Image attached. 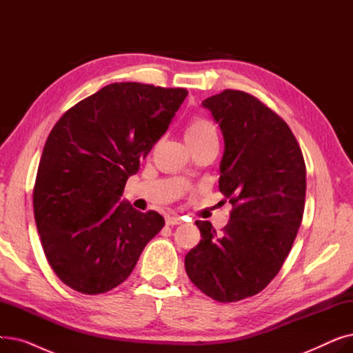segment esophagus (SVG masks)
I'll return each mask as SVG.
<instances>
[{"label":"esophagus","instance_id":"34e87169","mask_svg":"<svg viewBox=\"0 0 353 353\" xmlns=\"http://www.w3.org/2000/svg\"><path fill=\"white\" fill-rule=\"evenodd\" d=\"M181 217L180 216H169L165 219V225L167 226H174V225H180L181 223Z\"/></svg>","mask_w":353,"mask_h":353}]
</instances>
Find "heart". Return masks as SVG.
<instances>
[{
  "label": "heart",
  "mask_w": 353,
  "mask_h": 353,
  "mask_svg": "<svg viewBox=\"0 0 353 353\" xmlns=\"http://www.w3.org/2000/svg\"><path fill=\"white\" fill-rule=\"evenodd\" d=\"M184 137L189 145H194L209 139H216V127L206 117L194 116L184 128Z\"/></svg>",
  "instance_id": "b5f03b06"
}]
</instances>
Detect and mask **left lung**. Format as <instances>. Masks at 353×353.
I'll return each instance as SVG.
<instances>
[{
    "label": "left lung",
    "instance_id": "obj_1",
    "mask_svg": "<svg viewBox=\"0 0 353 353\" xmlns=\"http://www.w3.org/2000/svg\"><path fill=\"white\" fill-rule=\"evenodd\" d=\"M203 107L223 133L219 190L233 209L223 236L196 221L201 240L184 266L196 288L229 303L262 292L279 273L302 223L306 165L286 121L249 92L225 90Z\"/></svg>",
    "mask_w": 353,
    "mask_h": 353
}]
</instances>
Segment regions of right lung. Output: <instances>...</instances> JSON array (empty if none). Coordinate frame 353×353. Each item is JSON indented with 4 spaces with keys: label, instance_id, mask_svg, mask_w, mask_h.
Returning <instances> with one entry per match:
<instances>
[{
    "label": "right lung",
    "instance_id": "obj_1",
    "mask_svg": "<svg viewBox=\"0 0 353 353\" xmlns=\"http://www.w3.org/2000/svg\"><path fill=\"white\" fill-rule=\"evenodd\" d=\"M186 96V88L113 83L52 127L37 170L34 217L51 269L71 289L117 288L163 229L157 212L141 213L120 197Z\"/></svg>",
    "mask_w": 353,
    "mask_h": 353
}]
</instances>
